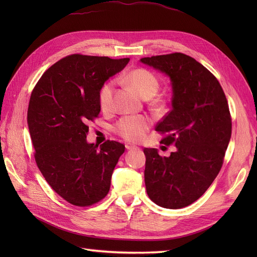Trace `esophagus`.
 <instances>
[{"label": "esophagus", "mask_w": 257, "mask_h": 257, "mask_svg": "<svg viewBox=\"0 0 257 257\" xmlns=\"http://www.w3.org/2000/svg\"><path fill=\"white\" fill-rule=\"evenodd\" d=\"M125 148H126V150H134V149H137V147H135V146H133V145H130V144H126V145H125Z\"/></svg>", "instance_id": "34e87169"}]
</instances>
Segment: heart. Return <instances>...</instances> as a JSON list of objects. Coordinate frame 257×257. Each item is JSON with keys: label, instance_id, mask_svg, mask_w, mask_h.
<instances>
[{"label": "heart", "instance_id": "b5f03b06", "mask_svg": "<svg viewBox=\"0 0 257 257\" xmlns=\"http://www.w3.org/2000/svg\"><path fill=\"white\" fill-rule=\"evenodd\" d=\"M126 81L139 94L145 98L155 95L160 88L158 77L145 68H137L126 76ZM114 84L107 81L98 90V104L104 111H109L113 104ZM151 125V120L147 115L132 114L124 115L113 125V131L127 142L137 143L145 137L147 131Z\"/></svg>", "mask_w": 257, "mask_h": 257}]
</instances>
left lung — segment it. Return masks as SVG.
Listing matches in <instances>:
<instances>
[{
  "label": "left lung",
  "mask_w": 257,
  "mask_h": 257,
  "mask_svg": "<svg viewBox=\"0 0 257 257\" xmlns=\"http://www.w3.org/2000/svg\"><path fill=\"white\" fill-rule=\"evenodd\" d=\"M170 77L173 108L158 124L161 144L175 145L168 158L145 148V183L157 205L180 209L196 201L222 168L231 136L226 96L215 76L181 52L143 58Z\"/></svg>",
  "instance_id": "1"
}]
</instances>
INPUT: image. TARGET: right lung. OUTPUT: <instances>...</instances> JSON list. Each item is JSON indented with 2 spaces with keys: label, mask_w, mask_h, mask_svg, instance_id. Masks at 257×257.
Returning a JSON list of instances; mask_svg holds the SVG:
<instances>
[{
  "label": "right lung",
  "mask_w": 257,
  "mask_h": 257,
  "mask_svg": "<svg viewBox=\"0 0 257 257\" xmlns=\"http://www.w3.org/2000/svg\"><path fill=\"white\" fill-rule=\"evenodd\" d=\"M128 58L75 53L46 71L31 93L28 125L34 158L45 180L67 203L89 207L109 192L124 145L87 143L89 121L98 118V90Z\"/></svg>",
  "instance_id": "1"
}]
</instances>
